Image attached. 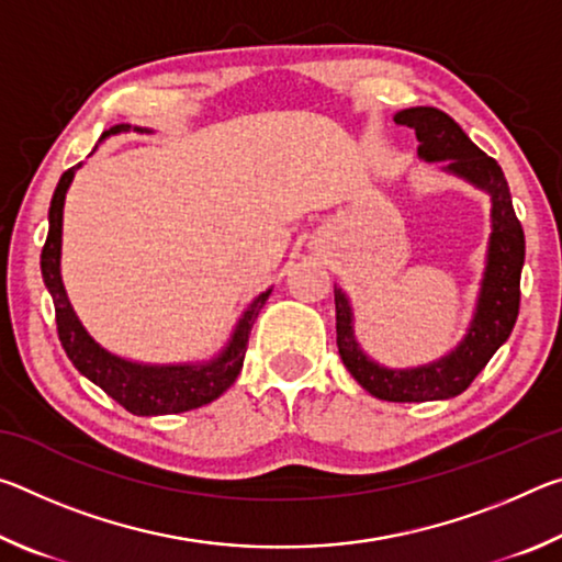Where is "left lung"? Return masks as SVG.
I'll return each mask as SVG.
<instances>
[{
    "instance_id": "1",
    "label": "left lung",
    "mask_w": 562,
    "mask_h": 562,
    "mask_svg": "<svg viewBox=\"0 0 562 562\" xmlns=\"http://www.w3.org/2000/svg\"><path fill=\"white\" fill-rule=\"evenodd\" d=\"M396 123L416 131L418 158L436 164L446 160L443 170L491 195V240L486 272L481 280L479 302L461 345L431 364L414 369H386L369 359L355 339V317L347 294L335 288L337 347L349 374L382 402H436L451 398L471 382L496 349L510 337L520 307V270L526 260V235L513 211L510 190L501 166L465 136L449 113L434 106L404 109Z\"/></svg>"
}]
</instances>
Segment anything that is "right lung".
I'll use <instances>...</instances> for the list:
<instances>
[{"label":"right lung","instance_id":"obj_1","mask_svg":"<svg viewBox=\"0 0 562 562\" xmlns=\"http://www.w3.org/2000/svg\"><path fill=\"white\" fill-rule=\"evenodd\" d=\"M131 131L128 123L109 128L103 138L116 136V133ZM148 133L146 128H133ZM81 168L76 164L59 178V186L54 190L49 205V235H46L42 250V278L46 290H49L56 312V331H59L61 347L66 357L79 372L91 379L93 384L101 386L113 402H119L126 412L136 416H160V414H180L190 408L205 406L215 402L217 396L231 389L237 379L245 361L247 339L250 329L258 319L260 310L265 307L272 290H265L252 300L250 307L243 312L240 322L235 325V331L227 347L211 361L203 364H138L123 357L111 355L103 349L99 341H93L83 325L76 317L69 297H66L61 282V221H64V198L69 190L74 173Z\"/></svg>","mask_w":562,"mask_h":562}]
</instances>
